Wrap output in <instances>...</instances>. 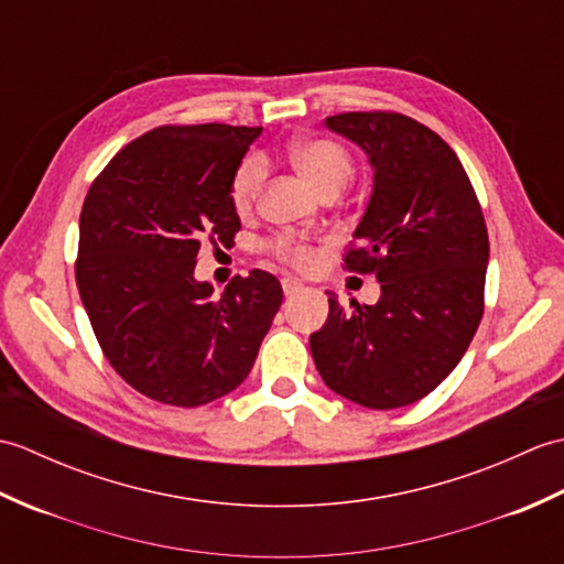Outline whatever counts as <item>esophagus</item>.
<instances>
[{"label":"esophagus","instance_id":"obj_1","mask_svg":"<svg viewBox=\"0 0 564 564\" xmlns=\"http://www.w3.org/2000/svg\"><path fill=\"white\" fill-rule=\"evenodd\" d=\"M281 285H283V293L285 295H295L297 291H303V283L297 281V279H283Z\"/></svg>","mask_w":564,"mask_h":564}]
</instances>
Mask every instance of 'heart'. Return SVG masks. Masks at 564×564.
Returning <instances> with one entry per match:
<instances>
[{"instance_id": "heart-1", "label": "heart", "mask_w": 564, "mask_h": 564, "mask_svg": "<svg viewBox=\"0 0 564 564\" xmlns=\"http://www.w3.org/2000/svg\"><path fill=\"white\" fill-rule=\"evenodd\" d=\"M289 158L297 172L305 176V182L319 194L329 188H344L354 176V160L339 142L327 138H303L295 140L289 148ZM267 182V160L261 154L249 158L237 166L230 184V200L237 213H247L254 206L261 186ZM275 254L291 261L293 267L307 269L315 261L317 249L295 237H279L273 242Z\"/></svg>"}]
</instances>
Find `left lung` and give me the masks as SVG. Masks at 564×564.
<instances>
[{
	"label": "left lung",
	"instance_id": "obj_1",
	"mask_svg": "<svg viewBox=\"0 0 564 564\" xmlns=\"http://www.w3.org/2000/svg\"><path fill=\"white\" fill-rule=\"evenodd\" d=\"M325 126L361 148L373 188L349 271L376 273V305L329 293L310 351L329 390L368 410L412 404L458 366L482 319L489 239L470 178L434 130L400 113H339Z\"/></svg>",
	"mask_w": 564,
	"mask_h": 564
}]
</instances>
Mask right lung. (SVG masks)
Returning a JSON list of instances; mask_svg holds the SVG:
<instances>
[{"instance_id":"add662e5","label":"right lung","mask_w":564,"mask_h":564,"mask_svg":"<svg viewBox=\"0 0 564 564\" xmlns=\"http://www.w3.org/2000/svg\"><path fill=\"white\" fill-rule=\"evenodd\" d=\"M259 135L223 123L154 128L84 198L79 297L116 373L154 402L200 406L242 386L281 307L267 271L235 275L220 295L194 275L203 239L235 245L230 184Z\"/></svg>"}]
</instances>
